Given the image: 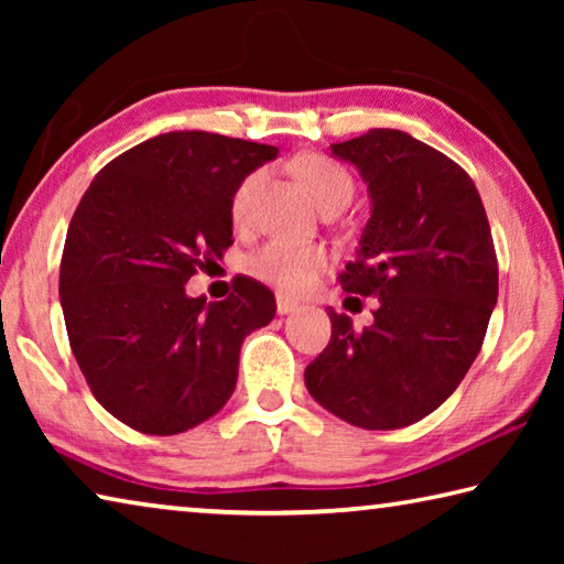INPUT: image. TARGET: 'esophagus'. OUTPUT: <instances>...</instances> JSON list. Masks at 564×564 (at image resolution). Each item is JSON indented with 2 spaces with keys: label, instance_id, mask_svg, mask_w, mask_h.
Returning <instances> with one entry per match:
<instances>
[{
  "label": "esophagus",
  "instance_id": "esophagus-1",
  "mask_svg": "<svg viewBox=\"0 0 564 564\" xmlns=\"http://www.w3.org/2000/svg\"><path fill=\"white\" fill-rule=\"evenodd\" d=\"M275 311H279L281 316H289V313L299 311V303L289 299V295H275Z\"/></svg>",
  "mask_w": 564,
  "mask_h": 564
}]
</instances>
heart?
I'll use <instances>...</instances> for the list:
<instances>
[{"label":"heart","mask_w":564,"mask_h":564,"mask_svg":"<svg viewBox=\"0 0 564 564\" xmlns=\"http://www.w3.org/2000/svg\"><path fill=\"white\" fill-rule=\"evenodd\" d=\"M293 171L321 208L330 204H348L352 196V178L346 169L323 154H305L293 161ZM265 184V169H253L238 181L231 196V214L236 224L253 218L256 202ZM330 265V253L318 243H295L289 238H271L248 259V271L256 279L275 285L283 293H303L316 283Z\"/></svg>","instance_id":"1"}]
</instances>
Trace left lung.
I'll use <instances>...</instances> for the list:
<instances>
[{
  "mask_svg": "<svg viewBox=\"0 0 564 564\" xmlns=\"http://www.w3.org/2000/svg\"><path fill=\"white\" fill-rule=\"evenodd\" d=\"M330 151L360 169L373 214L346 293L373 295V326L330 311V340L305 388L350 425L395 431L441 408L482 348L498 303V256L480 194L463 166L395 129Z\"/></svg>",
  "mask_w": 564,
  "mask_h": 564,
  "instance_id": "8db88e82",
  "label": "left lung"
}]
</instances>
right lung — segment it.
I'll use <instances>...</instances> for the list:
<instances>
[{"mask_svg":"<svg viewBox=\"0 0 564 564\" xmlns=\"http://www.w3.org/2000/svg\"><path fill=\"white\" fill-rule=\"evenodd\" d=\"M279 149L208 131L161 133L94 176L66 231L59 295L76 362L123 425L176 435L231 398L248 333L275 299L238 275L206 303L184 285L234 243L231 196Z\"/></svg>","mask_w":564,"mask_h":564,"instance_id":"1","label":"right lung"}]
</instances>
